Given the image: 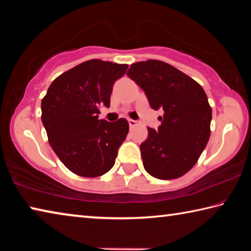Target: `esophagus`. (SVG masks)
Wrapping results in <instances>:
<instances>
[{
	"instance_id": "obj_1",
	"label": "esophagus",
	"mask_w": 251,
	"mask_h": 251,
	"mask_svg": "<svg viewBox=\"0 0 251 251\" xmlns=\"http://www.w3.org/2000/svg\"><path fill=\"white\" fill-rule=\"evenodd\" d=\"M128 124H129V126H130V127H134V126L137 125V121L130 120V118H129V120H128Z\"/></svg>"
}]
</instances>
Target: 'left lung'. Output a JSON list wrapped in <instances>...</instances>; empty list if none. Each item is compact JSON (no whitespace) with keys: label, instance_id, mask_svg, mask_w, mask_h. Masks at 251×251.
<instances>
[{"label":"left lung","instance_id":"left-lung-1","mask_svg":"<svg viewBox=\"0 0 251 251\" xmlns=\"http://www.w3.org/2000/svg\"><path fill=\"white\" fill-rule=\"evenodd\" d=\"M127 75L145 92L152 109H163L158 129L147 127L141 144L146 172L174 179L194 167L210 136L211 107L196 80L167 63L150 59L131 64Z\"/></svg>","mask_w":251,"mask_h":251}]
</instances>
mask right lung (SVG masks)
<instances>
[{
  "label": "right lung",
  "instance_id": "1",
  "mask_svg": "<svg viewBox=\"0 0 251 251\" xmlns=\"http://www.w3.org/2000/svg\"><path fill=\"white\" fill-rule=\"evenodd\" d=\"M128 65L90 59L59 75L42 100V122L55 154L71 172L99 177L115 164L128 134V122L99 120L109 107L114 83Z\"/></svg>",
  "mask_w": 251,
  "mask_h": 251
}]
</instances>
